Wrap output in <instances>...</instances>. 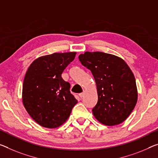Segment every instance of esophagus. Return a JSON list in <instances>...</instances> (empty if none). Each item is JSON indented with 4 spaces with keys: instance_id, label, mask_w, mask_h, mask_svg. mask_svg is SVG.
<instances>
[{
    "instance_id": "1",
    "label": "esophagus",
    "mask_w": 158,
    "mask_h": 158,
    "mask_svg": "<svg viewBox=\"0 0 158 158\" xmlns=\"http://www.w3.org/2000/svg\"><path fill=\"white\" fill-rule=\"evenodd\" d=\"M79 96H80V98H83V96H84V91H83V93H80V94H79Z\"/></svg>"
}]
</instances>
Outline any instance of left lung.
I'll use <instances>...</instances> for the list:
<instances>
[{"mask_svg":"<svg viewBox=\"0 0 158 158\" xmlns=\"http://www.w3.org/2000/svg\"><path fill=\"white\" fill-rule=\"evenodd\" d=\"M78 58L82 65L91 71L96 82L98 101L93 109L94 117L106 126L122 123L138 99L131 70L122 59L106 53L86 52Z\"/></svg>","mask_w":158,"mask_h":158,"instance_id":"1","label":"left lung"}]
</instances>
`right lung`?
Listing matches in <instances>:
<instances>
[{"instance_id":"right-lung-1","label":"right lung","mask_w":158,"mask_h":158,"mask_svg":"<svg viewBox=\"0 0 158 158\" xmlns=\"http://www.w3.org/2000/svg\"><path fill=\"white\" fill-rule=\"evenodd\" d=\"M76 52L54 53L31 63L23 86V102L29 114L43 127L57 128L65 122L77 103L70 83L61 74Z\"/></svg>"}]
</instances>
